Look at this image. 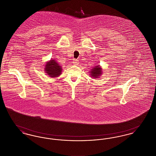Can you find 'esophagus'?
Listing matches in <instances>:
<instances>
[{
  "label": "esophagus",
  "instance_id": "1",
  "mask_svg": "<svg viewBox=\"0 0 156 156\" xmlns=\"http://www.w3.org/2000/svg\"><path fill=\"white\" fill-rule=\"evenodd\" d=\"M73 64L75 65V66L78 65V64H79V61L77 60V59H74L73 61Z\"/></svg>",
  "mask_w": 156,
  "mask_h": 156
}]
</instances>
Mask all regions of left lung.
I'll use <instances>...</instances> for the list:
<instances>
[{
	"label": "left lung",
	"mask_w": 156,
	"mask_h": 156,
	"mask_svg": "<svg viewBox=\"0 0 156 156\" xmlns=\"http://www.w3.org/2000/svg\"><path fill=\"white\" fill-rule=\"evenodd\" d=\"M102 68L100 65L93 67L89 71V76L93 78H99L102 74Z\"/></svg>",
	"instance_id": "obj_1"
}]
</instances>
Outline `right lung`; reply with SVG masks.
<instances>
[{
  "mask_svg": "<svg viewBox=\"0 0 156 156\" xmlns=\"http://www.w3.org/2000/svg\"><path fill=\"white\" fill-rule=\"evenodd\" d=\"M62 70L61 66L55 59L51 58L45 63V73L51 78L58 77L62 73Z\"/></svg>",
  "mask_w": 156,
  "mask_h": 156,
  "instance_id": "obj_1",
  "label": "right lung"
}]
</instances>
